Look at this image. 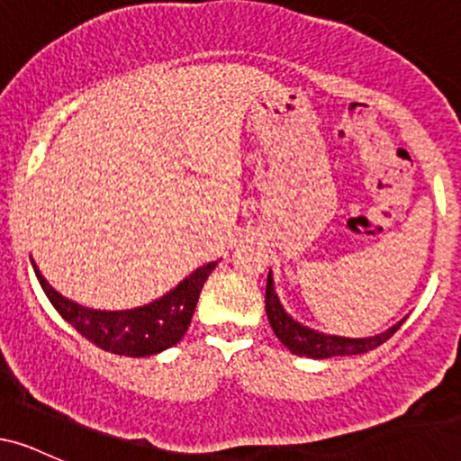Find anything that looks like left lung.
I'll list each match as a JSON object with an SVG mask.
<instances>
[{
  "mask_svg": "<svg viewBox=\"0 0 461 461\" xmlns=\"http://www.w3.org/2000/svg\"><path fill=\"white\" fill-rule=\"evenodd\" d=\"M267 316L271 322L275 336L282 340V345L288 348L294 356H305L314 359H325V357H336V356H357V353H366L384 345L393 333L403 325V321H399L396 325L385 330L384 333L370 338H342V336H330V333H321L310 327L301 325L284 310V305L279 303L277 293H275L273 285V275L268 273L267 279Z\"/></svg>",
  "mask_w": 461,
  "mask_h": 461,
  "instance_id": "8db88e82",
  "label": "left lung"
}]
</instances>
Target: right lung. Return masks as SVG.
Instances as JSON below:
<instances>
[{
    "label": "right lung",
    "mask_w": 461,
    "mask_h": 461,
    "mask_svg": "<svg viewBox=\"0 0 461 461\" xmlns=\"http://www.w3.org/2000/svg\"><path fill=\"white\" fill-rule=\"evenodd\" d=\"M32 267H34L41 288L58 310V314L68 325L76 327L86 340H91L104 351L116 353V356L145 357L156 356V353L182 340L194 314V308H197L201 288H203L208 275L214 271L216 262L199 267L164 297L140 305V308L119 312L93 310L73 303L47 284V279L41 275L34 262H32Z\"/></svg>",
    "instance_id": "1"
}]
</instances>
